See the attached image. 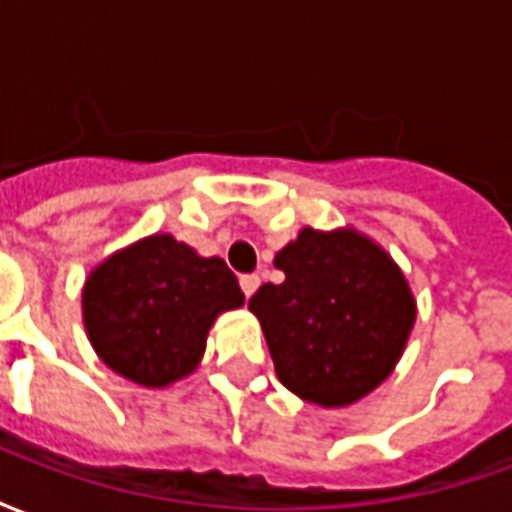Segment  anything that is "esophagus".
I'll list each match as a JSON object with an SVG mask.
<instances>
[{
  "mask_svg": "<svg viewBox=\"0 0 512 512\" xmlns=\"http://www.w3.org/2000/svg\"><path fill=\"white\" fill-rule=\"evenodd\" d=\"M238 282H241V290H244L246 299H249V296H252L257 288H260V277H257V274H244V277L238 279Z\"/></svg>",
  "mask_w": 512,
  "mask_h": 512,
  "instance_id": "esophagus-1",
  "label": "esophagus"
}]
</instances>
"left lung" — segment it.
Instances as JSON below:
<instances>
[{"label":"left lung","mask_w":512,"mask_h":512,"mask_svg":"<svg viewBox=\"0 0 512 512\" xmlns=\"http://www.w3.org/2000/svg\"><path fill=\"white\" fill-rule=\"evenodd\" d=\"M274 266L285 279L266 282L249 310L263 326L279 381L323 408L370 395L395 370L417 318L395 260L351 227H304Z\"/></svg>","instance_id":"obj_1"}]
</instances>
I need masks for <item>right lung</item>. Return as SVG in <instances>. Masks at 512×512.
Instances as JSON below:
<instances>
[{
  "mask_svg": "<svg viewBox=\"0 0 512 512\" xmlns=\"http://www.w3.org/2000/svg\"><path fill=\"white\" fill-rule=\"evenodd\" d=\"M241 304L244 293L222 257H200L169 233L106 257L82 290L95 354L117 376L150 389L189 376L216 315Z\"/></svg>",
  "mask_w": 512,
  "mask_h": 512,
  "instance_id": "add662e5",
  "label": "right lung"
}]
</instances>
